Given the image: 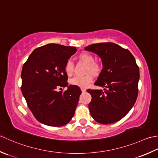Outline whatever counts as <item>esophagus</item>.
<instances>
[{"label":"esophagus","instance_id":"esophagus-1","mask_svg":"<svg viewBox=\"0 0 158 158\" xmlns=\"http://www.w3.org/2000/svg\"><path fill=\"white\" fill-rule=\"evenodd\" d=\"M81 91H82V92H86V89H85V88H81Z\"/></svg>","mask_w":158,"mask_h":158}]
</instances>
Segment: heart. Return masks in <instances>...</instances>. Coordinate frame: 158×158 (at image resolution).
<instances>
[{
  "mask_svg": "<svg viewBox=\"0 0 158 158\" xmlns=\"http://www.w3.org/2000/svg\"><path fill=\"white\" fill-rule=\"evenodd\" d=\"M78 59L87 65L86 73H91L94 76H98L101 73L102 67L100 64L95 62V59L92 54L88 52H82L78 55ZM65 71L67 76H71L73 73V63L71 60H68L65 63ZM92 81L91 74L84 76H76L70 80L71 85H76L81 87H86Z\"/></svg>",
  "mask_w": 158,
  "mask_h": 158,
  "instance_id": "b5f03b06",
  "label": "heart"
}]
</instances>
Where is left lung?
<instances>
[{
  "instance_id": "1",
  "label": "left lung",
  "mask_w": 158,
  "mask_h": 158,
  "mask_svg": "<svg viewBox=\"0 0 158 158\" xmlns=\"http://www.w3.org/2000/svg\"><path fill=\"white\" fill-rule=\"evenodd\" d=\"M85 50L101 58L103 69L94 85L102 90L87 89L92 99L89 108L92 117L101 124L121 120L133 107L138 96L139 67L127 49L111 43L91 44Z\"/></svg>"
}]
</instances>
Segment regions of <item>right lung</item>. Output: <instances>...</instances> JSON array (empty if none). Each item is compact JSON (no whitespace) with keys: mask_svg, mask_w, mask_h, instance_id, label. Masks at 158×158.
I'll return each instance as SVG.
<instances>
[{"mask_svg":"<svg viewBox=\"0 0 158 158\" xmlns=\"http://www.w3.org/2000/svg\"><path fill=\"white\" fill-rule=\"evenodd\" d=\"M76 47L49 44L34 50L22 67V93L35 118L48 126L60 127L72 119L81 90L68 86L65 63ZM69 87L66 91L56 89Z\"/></svg>","mask_w":158,"mask_h":158,"instance_id":"obj_1","label":"right lung"}]
</instances>
